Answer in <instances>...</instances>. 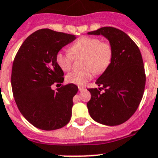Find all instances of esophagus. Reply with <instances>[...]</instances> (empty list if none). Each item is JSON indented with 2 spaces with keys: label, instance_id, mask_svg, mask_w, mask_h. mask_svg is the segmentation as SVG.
<instances>
[{
  "label": "esophagus",
  "instance_id": "esophagus-1",
  "mask_svg": "<svg viewBox=\"0 0 158 158\" xmlns=\"http://www.w3.org/2000/svg\"><path fill=\"white\" fill-rule=\"evenodd\" d=\"M78 89H79L80 92H81V91H84V90L85 89V87H82V86H79V87H78Z\"/></svg>",
  "mask_w": 158,
  "mask_h": 158
}]
</instances>
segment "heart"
I'll return each instance as SVG.
<instances>
[{
  "label": "heart",
  "mask_w": 158,
  "mask_h": 158,
  "mask_svg": "<svg viewBox=\"0 0 158 158\" xmlns=\"http://www.w3.org/2000/svg\"><path fill=\"white\" fill-rule=\"evenodd\" d=\"M114 48L110 41L101 40L95 37H82L70 45L69 52L59 51L56 61L64 71L73 67L74 57L84 56L82 66L84 69L75 70L66 76L69 83L83 85L92 78L93 73L101 74L111 63Z\"/></svg>",
  "instance_id": "heart-1"
}]
</instances>
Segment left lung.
<instances>
[{
  "label": "left lung",
  "mask_w": 158,
  "mask_h": 158,
  "mask_svg": "<svg viewBox=\"0 0 158 158\" xmlns=\"http://www.w3.org/2000/svg\"><path fill=\"white\" fill-rule=\"evenodd\" d=\"M88 33L103 35L114 48L111 63L96 81L102 87L88 89L91 94L87 103L89 113L101 124L121 125L133 115L143 97L146 77L141 52L126 33L114 27ZM102 89L105 92L101 93Z\"/></svg>",
  "instance_id": "obj_1"
}]
</instances>
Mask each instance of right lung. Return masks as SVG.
I'll return each mask as SVG.
<instances>
[{
	"label": "right lung",
	"instance_id": "1",
	"mask_svg": "<svg viewBox=\"0 0 158 158\" xmlns=\"http://www.w3.org/2000/svg\"><path fill=\"white\" fill-rule=\"evenodd\" d=\"M76 36L48 29L35 31L25 40L13 63L11 85L17 108L33 126L55 130L69 123L78 91L74 84L61 85L64 72L56 61L59 51Z\"/></svg>",
	"mask_w": 158,
	"mask_h": 158
}]
</instances>
